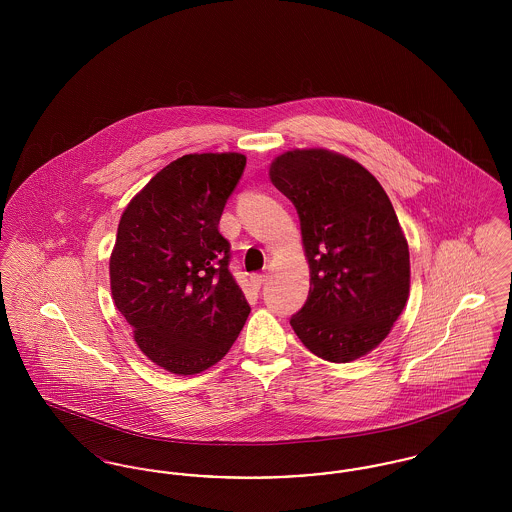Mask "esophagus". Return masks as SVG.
<instances>
[{"label": "esophagus", "mask_w": 512, "mask_h": 512, "mask_svg": "<svg viewBox=\"0 0 512 512\" xmlns=\"http://www.w3.org/2000/svg\"><path fill=\"white\" fill-rule=\"evenodd\" d=\"M267 280V274H253V276H251V282H253V286H257V288H261Z\"/></svg>", "instance_id": "esophagus-1"}]
</instances>
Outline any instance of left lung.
Masks as SVG:
<instances>
[{"label":"left lung","instance_id":"1","mask_svg":"<svg viewBox=\"0 0 512 512\" xmlns=\"http://www.w3.org/2000/svg\"><path fill=\"white\" fill-rule=\"evenodd\" d=\"M272 184L299 215L311 290L290 324L330 363L378 347L409 299V245L380 182L328 149H293L270 165Z\"/></svg>","mask_w":512,"mask_h":512}]
</instances>
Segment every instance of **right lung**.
<instances>
[{"label":"right lung","mask_w":512,"mask_h":512,"mask_svg":"<svg viewBox=\"0 0 512 512\" xmlns=\"http://www.w3.org/2000/svg\"><path fill=\"white\" fill-rule=\"evenodd\" d=\"M245 169L242 153H192L157 172L122 213L111 293L155 365L197 374L219 363L251 311L219 232Z\"/></svg>","instance_id":"add662e5"}]
</instances>
